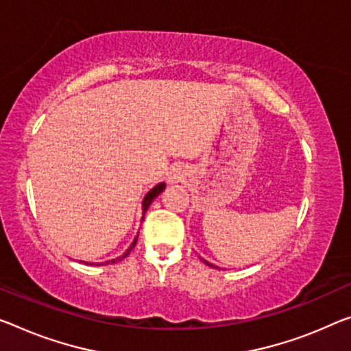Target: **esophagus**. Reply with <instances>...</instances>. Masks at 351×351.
I'll list each match as a JSON object with an SVG mask.
<instances>
[{
	"label": "esophagus",
	"instance_id": "obj_1",
	"mask_svg": "<svg viewBox=\"0 0 351 351\" xmlns=\"http://www.w3.org/2000/svg\"><path fill=\"white\" fill-rule=\"evenodd\" d=\"M183 177H185V169L182 168V166H177V168H172V171L169 172V182L171 183H176V182H180Z\"/></svg>",
	"mask_w": 351,
	"mask_h": 351
}]
</instances>
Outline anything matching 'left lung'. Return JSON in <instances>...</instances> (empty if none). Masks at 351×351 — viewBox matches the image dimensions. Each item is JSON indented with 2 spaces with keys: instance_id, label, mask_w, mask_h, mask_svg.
Listing matches in <instances>:
<instances>
[{
  "instance_id": "left-lung-1",
  "label": "left lung",
  "mask_w": 351,
  "mask_h": 351,
  "mask_svg": "<svg viewBox=\"0 0 351 351\" xmlns=\"http://www.w3.org/2000/svg\"><path fill=\"white\" fill-rule=\"evenodd\" d=\"M201 261H202L204 263H206V265H208V267H212V268H217V267H215V265H212V263H210V262H207V261H204V258H201Z\"/></svg>"
}]
</instances>
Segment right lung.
<instances>
[{
	"mask_svg": "<svg viewBox=\"0 0 351 351\" xmlns=\"http://www.w3.org/2000/svg\"><path fill=\"white\" fill-rule=\"evenodd\" d=\"M165 188H166V185H165V183H158V185L157 186H154L152 188V190H150L147 194H145V197H144V201H143V219H144V213L145 212H147V208H149V206H150V204H152V201H154V199L155 197H157L158 196V194L161 193V191H163L165 190ZM139 235V234H138ZM138 235H136V239H134L133 240V243H132V246L130 247H128V250L125 251V254H123V256H121V257H117V258H112V261H110L111 263H114V262H117V261H122V258L123 257H127L128 254H130V251L133 250V247H134V245H136V241H138ZM110 262H106V263H110Z\"/></svg>",
	"mask_w": 351,
	"mask_h": 351,
	"instance_id": "add662e5",
	"label": "right lung"
}]
</instances>
